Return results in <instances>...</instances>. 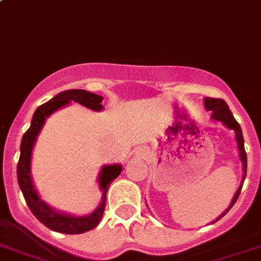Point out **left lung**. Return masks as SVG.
<instances>
[{
    "label": "left lung",
    "mask_w": 261,
    "mask_h": 261,
    "mask_svg": "<svg viewBox=\"0 0 261 261\" xmlns=\"http://www.w3.org/2000/svg\"><path fill=\"white\" fill-rule=\"evenodd\" d=\"M204 106L205 109L208 111H211L212 115H211V119L214 120H219V122H222L225 127H228L229 130H233L235 131V135H236V142H238V148H239V154H240V159H242V163H243V180H242V185L240 187L238 188V191H236L235 196L232 199L231 204L224 212H223L222 215L219 216L216 219L215 222H218L219 219H222L223 216L232 208V205L235 204L236 200H238L239 195H240V191H242V187H243V183H244V179H246V175H247V154H246V150H244V138H243V133H242V127L240 124L236 122V119L233 118L232 115L231 110H229L228 105L225 103L224 100L220 99V98H205L204 99ZM212 222V223H215Z\"/></svg>",
    "instance_id": "8db88e82"
}]
</instances>
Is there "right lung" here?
I'll return each instance as SVG.
<instances>
[{"label":"right lung","instance_id":"right-lung-1","mask_svg":"<svg viewBox=\"0 0 261 261\" xmlns=\"http://www.w3.org/2000/svg\"><path fill=\"white\" fill-rule=\"evenodd\" d=\"M78 102L82 106L91 109L94 111H100L103 109L102 100L103 98L97 94L90 93L86 90H67L62 91L58 95L41 105L33 115L32 124L28 128L22 137L21 142V155L17 164V179L21 191L23 194V198L26 200V204L33 212V215L38 219L39 222L46 225L47 228L53 231L61 232V233H83V232L90 231L95 228L99 224L100 219L105 212V205H106V194L110 187L111 181L118 178L122 171V166L119 164H113V166H103L99 174V187L102 190V200L99 205L94 212H91L87 216H71L66 214H60L56 210L46 204L45 201L38 196V192L36 191L34 185H33L32 175H30V161H32V151L36 143V139L38 137L39 131L45 123L46 118L49 117L56 110L61 107L66 106L69 102Z\"/></svg>","mask_w":261,"mask_h":261}]
</instances>
